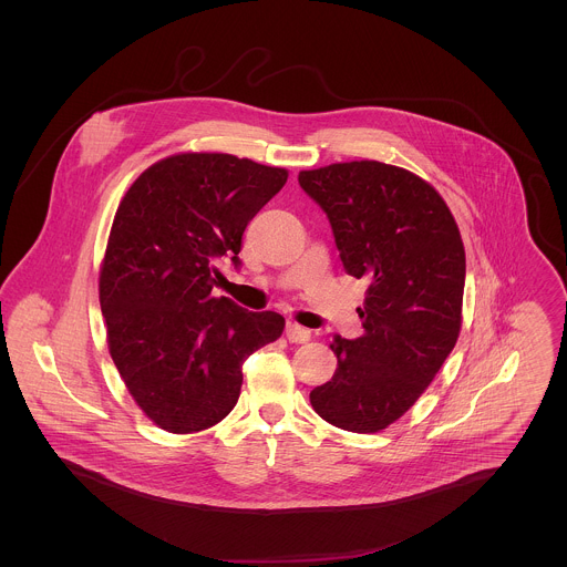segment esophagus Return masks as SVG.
<instances>
[{
	"instance_id": "obj_1",
	"label": "esophagus",
	"mask_w": 567,
	"mask_h": 567,
	"mask_svg": "<svg viewBox=\"0 0 567 567\" xmlns=\"http://www.w3.org/2000/svg\"><path fill=\"white\" fill-rule=\"evenodd\" d=\"M310 336H312V331L308 327H301V324L295 323V321L286 324V338L290 342H308Z\"/></svg>"
}]
</instances>
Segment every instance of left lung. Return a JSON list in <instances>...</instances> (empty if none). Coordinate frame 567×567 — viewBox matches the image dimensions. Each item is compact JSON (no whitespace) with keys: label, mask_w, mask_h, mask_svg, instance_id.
Segmentation results:
<instances>
[{"label":"left lung","mask_w":567,"mask_h":567,"mask_svg":"<svg viewBox=\"0 0 567 567\" xmlns=\"http://www.w3.org/2000/svg\"><path fill=\"white\" fill-rule=\"evenodd\" d=\"M299 183L323 207L344 272L369 284L364 333L333 338L338 369L310 402L340 430L375 434L414 405L458 340L465 246L441 194L404 167L331 163L301 169Z\"/></svg>","instance_id":"left-lung-1"}]
</instances>
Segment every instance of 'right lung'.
<instances>
[{
  "label": "right lung",
  "instance_id": "1",
  "mask_svg": "<svg viewBox=\"0 0 567 567\" xmlns=\"http://www.w3.org/2000/svg\"><path fill=\"white\" fill-rule=\"evenodd\" d=\"M286 181V167L178 153L144 169L115 212L97 284L109 353L165 432L223 421L238 404L244 360L286 327L277 312L212 292L216 259L240 264L246 225Z\"/></svg>",
  "mask_w": 567,
  "mask_h": 567
}]
</instances>
